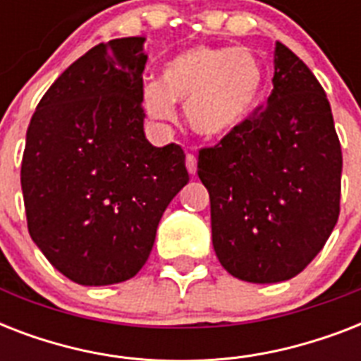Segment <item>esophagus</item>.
<instances>
[{"mask_svg": "<svg viewBox=\"0 0 361 361\" xmlns=\"http://www.w3.org/2000/svg\"><path fill=\"white\" fill-rule=\"evenodd\" d=\"M185 166L187 170H189V174H197V157H195L192 153H187Z\"/></svg>", "mask_w": 361, "mask_h": 361, "instance_id": "1", "label": "esophagus"}]
</instances>
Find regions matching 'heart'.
I'll return each instance as SVG.
<instances>
[{"label": "heart", "mask_w": 361, "mask_h": 361, "mask_svg": "<svg viewBox=\"0 0 361 361\" xmlns=\"http://www.w3.org/2000/svg\"><path fill=\"white\" fill-rule=\"evenodd\" d=\"M264 67L247 48L192 47L166 61L159 84H147L142 104L149 118L174 120V103L185 104V121L204 138L234 130L257 106Z\"/></svg>", "instance_id": "b5f03b06"}]
</instances>
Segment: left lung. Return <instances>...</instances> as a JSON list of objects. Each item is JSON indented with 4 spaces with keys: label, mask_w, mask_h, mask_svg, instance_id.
Returning a JSON list of instances; mask_svg holds the SVG:
<instances>
[{
    "label": "left lung",
    "mask_w": 361,
    "mask_h": 361,
    "mask_svg": "<svg viewBox=\"0 0 361 361\" xmlns=\"http://www.w3.org/2000/svg\"><path fill=\"white\" fill-rule=\"evenodd\" d=\"M341 170L324 90L277 42L268 104L198 152L223 268L249 283H279L303 271L339 219Z\"/></svg>",
    "instance_id": "1"
}]
</instances>
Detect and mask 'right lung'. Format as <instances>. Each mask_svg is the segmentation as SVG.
<instances>
[{
  "label": "right lung",
  "mask_w": 361,
  "mask_h": 361,
  "mask_svg": "<svg viewBox=\"0 0 361 361\" xmlns=\"http://www.w3.org/2000/svg\"><path fill=\"white\" fill-rule=\"evenodd\" d=\"M144 37L101 42L37 104L22 157L31 240L78 285L135 277L170 200L189 181L178 144L144 135Z\"/></svg>",
  "instance_id": "1"
}]
</instances>
